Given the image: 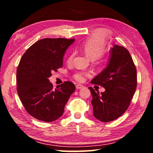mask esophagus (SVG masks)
<instances>
[{"instance_id": "esophagus-1", "label": "esophagus", "mask_w": 153, "mask_h": 153, "mask_svg": "<svg viewBox=\"0 0 153 153\" xmlns=\"http://www.w3.org/2000/svg\"><path fill=\"white\" fill-rule=\"evenodd\" d=\"M76 87L77 89H81V88H84V86H83V85H82V84H77Z\"/></svg>"}]
</instances>
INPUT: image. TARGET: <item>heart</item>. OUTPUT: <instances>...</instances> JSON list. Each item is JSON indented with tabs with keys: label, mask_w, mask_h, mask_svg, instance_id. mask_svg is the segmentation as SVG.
<instances>
[{
	"label": "heart",
	"mask_w": 153,
	"mask_h": 153,
	"mask_svg": "<svg viewBox=\"0 0 153 153\" xmlns=\"http://www.w3.org/2000/svg\"><path fill=\"white\" fill-rule=\"evenodd\" d=\"M106 48V40L105 33L101 30H96L91 33L80 46V49L90 59L92 60L101 61V55ZM74 53H72L68 58V62L73 60ZM87 74L79 72L74 75V78L79 82H84Z\"/></svg>",
	"instance_id": "obj_1"
}]
</instances>
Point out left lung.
Returning a JSON list of instances; mask_svg holds the SVG:
<instances>
[{
	"label": "left lung",
	"mask_w": 153,
	"mask_h": 153,
	"mask_svg": "<svg viewBox=\"0 0 153 153\" xmlns=\"http://www.w3.org/2000/svg\"><path fill=\"white\" fill-rule=\"evenodd\" d=\"M109 54L107 67L91 81L105 88V91L99 94L88 88L92 96L93 115L102 122L115 120L126 112L137 86L136 66L129 51L114 45Z\"/></svg>",
	"instance_id": "8db88e82"
}]
</instances>
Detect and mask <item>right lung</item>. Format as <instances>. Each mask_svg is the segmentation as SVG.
<instances>
[{
  "instance_id": "add662e5",
  "label": "right lung",
  "mask_w": 153,
  "mask_h": 153,
  "mask_svg": "<svg viewBox=\"0 0 153 153\" xmlns=\"http://www.w3.org/2000/svg\"><path fill=\"white\" fill-rule=\"evenodd\" d=\"M75 39L44 38L32 45L17 69V90L27 112L37 120L51 122L63 115L76 86L71 82L53 89L48 77L63 66L67 48Z\"/></svg>"
}]
</instances>
